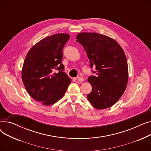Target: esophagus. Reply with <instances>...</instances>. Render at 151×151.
Segmentation results:
<instances>
[{"label":"esophagus","mask_w":151,"mask_h":151,"mask_svg":"<svg viewBox=\"0 0 151 151\" xmlns=\"http://www.w3.org/2000/svg\"><path fill=\"white\" fill-rule=\"evenodd\" d=\"M76 79H77V80L79 81H81V82L84 81V78H83L82 77L78 76V77H76Z\"/></svg>","instance_id":"1"}]
</instances>
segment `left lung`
<instances>
[{
    "label": "left lung",
    "instance_id": "8db88e82",
    "mask_svg": "<svg viewBox=\"0 0 151 151\" xmlns=\"http://www.w3.org/2000/svg\"><path fill=\"white\" fill-rule=\"evenodd\" d=\"M76 41L85 50L95 75L88 78L92 91L87 97L98 109L113 106L124 93L128 81L125 54L114 40L97 33H80ZM95 67L96 71L92 68Z\"/></svg>",
    "mask_w": 151,
    "mask_h": 151
}]
</instances>
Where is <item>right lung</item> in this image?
<instances>
[{"label": "right lung", "mask_w": 151, "mask_h": 151, "mask_svg": "<svg viewBox=\"0 0 151 151\" xmlns=\"http://www.w3.org/2000/svg\"><path fill=\"white\" fill-rule=\"evenodd\" d=\"M69 38L67 34L43 38L29 50L24 62L22 80L25 88L35 100L44 105L59 101L71 83L62 63V51Z\"/></svg>", "instance_id": "right-lung-1"}]
</instances>
